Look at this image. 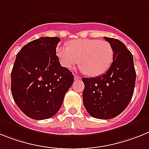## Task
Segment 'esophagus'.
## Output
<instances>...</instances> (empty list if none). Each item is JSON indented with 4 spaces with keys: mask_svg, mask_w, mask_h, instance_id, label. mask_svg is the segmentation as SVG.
Masks as SVG:
<instances>
[{
    "mask_svg": "<svg viewBox=\"0 0 149 149\" xmlns=\"http://www.w3.org/2000/svg\"><path fill=\"white\" fill-rule=\"evenodd\" d=\"M81 79V77L80 76H79L78 75H74V79L75 80H79Z\"/></svg>",
    "mask_w": 149,
    "mask_h": 149,
    "instance_id": "esophagus-1",
    "label": "esophagus"
}]
</instances>
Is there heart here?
<instances>
[{
    "label": "heart",
    "mask_w": 149,
    "mask_h": 149,
    "mask_svg": "<svg viewBox=\"0 0 149 149\" xmlns=\"http://www.w3.org/2000/svg\"><path fill=\"white\" fill-rule=\"evenodd\" d=\"M56 55L60 64L65 68H71L79 61L81 71L91 76L105 73L114 59V52L110 43L97 39L71 40L69 46H58Z\"/></svg>",
    "instance_id": "b5f03b06"
}]
</instances>
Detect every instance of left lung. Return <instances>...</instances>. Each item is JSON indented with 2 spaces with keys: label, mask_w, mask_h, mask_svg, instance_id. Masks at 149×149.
<instances>
[{
  "label": "left lung",
  "mask_w": 149,
  "mask_h": 149,
  "mask_svg": "<svg viewBox=\"0 0 149 149\" xmlns=\"http://www.w3.org/2000/svg\"><path fill=\"white\" fill-rule=\"evenodd\" d=\"M103 38L112 46L113 62L102 76L82 78V99L84 107L92 117L111 119L128 106L134 94L136 71L133 55L125 44L117 39Z\"/></svg>",
  "instance_id": "obj_1"
}]
</instances>
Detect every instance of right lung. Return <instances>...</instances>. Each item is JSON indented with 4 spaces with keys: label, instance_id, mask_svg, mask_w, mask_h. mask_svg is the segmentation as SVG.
Returning a JSON list of instances; mask_svg holds the SVG:
<instances>
[{
    "label": "right lung",
    "instance_id": "add662e5",
    "mask_svg": "<svg viewBox=\"0 0 149 149\" xmlns=\"http://www.w3.org/2000/svg\"><path fill=\"white\" fill-rule=\"evenodd\" d=\"M58 37H40L22 48L11 73L14 101L28 117L47 119L61 107L73 75L56 55Z\"/></svg>",
    "mask_w": 149,
    "mask_h": 149
}]
</instances>
